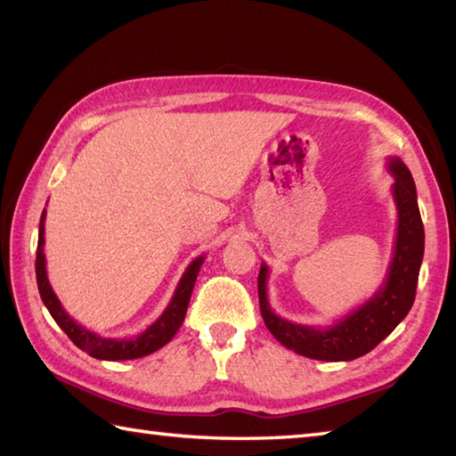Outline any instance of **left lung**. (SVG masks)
<instances>
[{"instance_id":"obj_1","label":"left lung","mask_w":456,"mask_h":456,"mask_svg":"<svg viewBox=\"0 0 456 456\" xmlns=\"http://www.w3.org/2000/svg\"><path fill=\"white\" fill-rule=\"evenodd\" d=\"M388 170L394 176L392 196L395 209H398L394 255L382 286L362 305L337 319L329 327L288 322V319L276 315L268 304V266L266 263L260 265V314H263L268 331L289 351L327 362L354 361V358L370 353L378 343L384 341L411 309L423 260L425 231L411 172L395 157L388 160Z\"/></svg>"}]
</instances>
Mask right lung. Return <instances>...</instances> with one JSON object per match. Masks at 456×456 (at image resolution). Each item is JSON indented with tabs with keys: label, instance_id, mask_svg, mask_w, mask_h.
<instances>
[{
	"label": "right lung",
	"instance_id": "add662e5",
	"mask_svg": "<svg viewBox=\"0 0 456 456\" xmlns=\"http://www.w3.org/2000/svg\"><path fill=\"white\" fill-rule=\"evenodd\" d=\"M45 219H46V209H43L41 223H38V245H37V260H35L38 294H41L43 304L46 305L48 312H51L58 327L70 337V341L76 346L82 348L84 353H88L94 358H100V361H133V358H141L159 351L160 346L172 341V337L176 335L180 325L183 323V317H186L191 289H193V284H196V278L200 274V268L203 265V260H206V256L201 255L191 260L188 268L183 270V274L180 278L176 289H174V296L170 299V304L167 305V309H164L157 322L151 323L142 333L127 337V338L102 337L98 333L90 331V329L82 327L80 323H76L74 317L66 314L61 299L56 297L51 282H48L46 260H45Z\"/></svg>",
	"mask_w": 456,
	"mask_h": 456
}]
</instances>
